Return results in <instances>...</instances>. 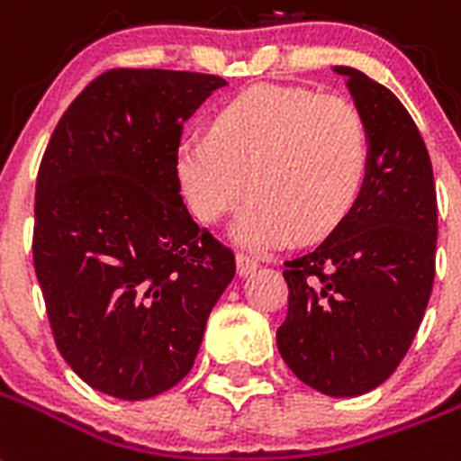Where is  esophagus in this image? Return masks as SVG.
Listing matches in <instances>:
<instances>
[{
    "mask_svg": "<svg viewBox=\"0 0 461 461\" xmlns=\"http://www.w3.org/2000/svg\"><path fill=\"white\" fill-rule=\"evenodd\" d=\"M235 264H238V274H240V276H249V274H252V271H257V267H259L255 259H249V257H245V255L235 257Z\"/></svg>",
    "mask_w": 461,
    "mask_h": 461,
    "instance_id": "esophagus-1",
    "label": "esophagus"
}]
</instances>
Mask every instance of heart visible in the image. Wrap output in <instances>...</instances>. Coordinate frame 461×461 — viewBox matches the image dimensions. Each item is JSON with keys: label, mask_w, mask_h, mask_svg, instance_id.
<instances>
[{"label": "heart", "mask_w": 461, "mask_h": 461, "mask_svg": "<svg viewBox=\"0 0 461 461\" xmlns=\"http://www.w3.org/2000/svg\"><path fill=\"white\" fill-rule=\"evenodd\" d=\"M367 131L351 103L301 86L259 84L221 105L212 134H187L175 175L190 212L216 223L242 197L230 238L252 252L315 240L358 199Z\"/></svg>", "instance_id": "heart-1"}]
</instances>
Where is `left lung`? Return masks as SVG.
<instances>
[{"mask_svg":"<svg viewBox=\"0 0 461 461\" xmlns=\"http://www.w3.org/2000/svg\"><path fill=\"white\" fill-rule=\"evenodd\" d=\"M346 77L367 131V170L351 212L315 249L288 259L281 358L327 397H358L397 370L433 291L438 199L420 131L390 88Z\"/></svg>","mask_w":461,"mask_h":461,"instance_id":"left-lung-1","label":"left lung"}]
</instances>
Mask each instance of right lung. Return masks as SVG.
Returning <instances> with one entry per match:
<instances>
[{"label": "right lung", "mask_w": 461, "mask_h": 461, "mask_svg": "<svg viewBox=\"0 0 461 461\" xmlns=\"http://www.w3.org/2000/svg\"><path fill=\"white\" fill-rule=\"evenodd\" d=\"M226 81L110 69L57 122L35 185L33 264L62 358L139 402L190 373L233 252L182 204V124Z\"/></svg>", "instance_id": "obj_1"}]
</instances>
